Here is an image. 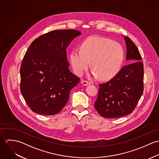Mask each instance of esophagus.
<instances>
[{
	"mask_svg": "<svg viewBox=\"0 0 159 159\" xmlns=\"http://www.w3.org/2000/svg\"><path fill=\"white\" fill-rule=\"evenodd\" d=\"M81 83L84 86H88L90 84V83L88 82V81H84V80H82L81 81Z\"/></svg>",
	"mask_w": 159,
	"mask_h": 159,
	"instance_id": "1",
	"label": "esophagus"
}]
</instances>
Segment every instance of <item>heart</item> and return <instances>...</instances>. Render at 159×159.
<instances>
[{
  "instance_id": "b5f03b06",
  "label": "heart",
  "mask_w": 159,
  "mask_h": 159,
  "mask_svg": "<svg viewBox=\"0 0 159 159\" xmlns=\"http://www.w3.org/2000/svg\"><path fill=\"white\" fill-rule=\"evenodd\" d=\"M124 57V49L119 43L97 36L86 39L81 43V49H73L70 54V63L76 74L82 75L91 62V75L101 80L114 77L119 72Z\"/></svg>"
}]
</instances>
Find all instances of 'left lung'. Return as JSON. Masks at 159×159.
<instances>
[{"label":"left lung","instance_id":"8db88e82","mask_svg":"<svg viewBox=\"0 0 159 159\" xmlns=\"http://www.w3.org/2000/svg\"><path fill=\"white\" fill-rule=\"evenodd\" d=\"M127 48L123 67L109 81L99 84L94 107L106 118H117L132 113L143 92L144 68L138 48L128 37H124Z\"/></svg>","mask_w":159,"mask_h":159}]
</instances>
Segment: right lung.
<instances>
[{
	"instance_id": "right-lung-1",
	"label": "right lung",
	"mask_w": 159,
	"mask_h": 159,
	"mask_svg": "<svg viewBox=\"0 0 159 159\" xmlns=\"http://www.w3.org/2000/svg\"><path fill=\"white\" fill-rule=\"evenodd\" d=\"M81 34L76 30H56L40 36L29 47L20 68V89L34 113L56 114L67 104L80 78L68 68L66 49Z\"/></svg>"
}]
</instances>
